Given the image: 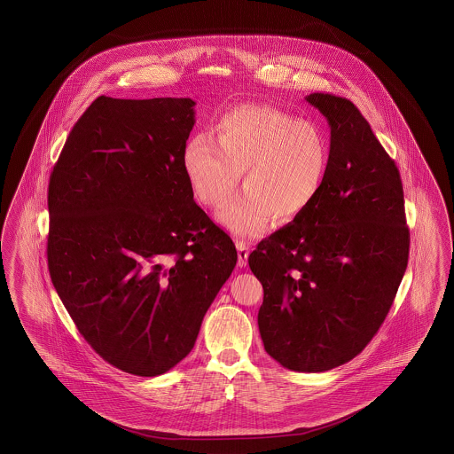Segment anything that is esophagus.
Segmentation results:
<instances>
[{"label":"esophagus","mask_w":454,"mask_h":454,"mask_svg":"<svg viewBox=\"0 0 454 454\" xmlns=\"http://www.w3.org/2000/svg\"><path fill=\"white\" fill-rule=\"evenodd\" d=\"M238 247V266L244 267L247 264V257H249V246L243 243V241H238L236 243Z\"/></svg>","instance_id":"1"}]
</instances>
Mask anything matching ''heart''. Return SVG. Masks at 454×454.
<instances>
[{"label": "heart", "instance_id": "heart-1", "mask_svg": "<svg viewBox=\"0 0 454 454\" xmlns=\"http://www.w3.org/2000/svg\"><path fill=\"white\" fill-rule=\"evenodd\" d=\"M205 134L190 137L182 167L193 195L218 208L243 175L244 192L220 211V222L241 238H254L270 220H297L318 197L330 164V145L313 122L284 111L241 105L223 113Z\"/></svg>", "mask_w": 454, "mask_h": 454}]
</instances>
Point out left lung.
<instances>
[{
  "label": "left lung",
  "mask_w": 454,
  "mask_h": 454,
  "mask_svg": "<svg viewBox=\"0 0 454 454\" xmlns=\"http://www.w3.org/2000/svg\"><path fill=\"white\" fill-rule=\"evenodd\" d=\"M330 122L320 193L297 220L257 244L249 267L264 300V349L297 372L351 361L386 320L409 262L410 231L395 162L354 103L311 93Z\"/></svg>",
  "instance_id": "left-lung-1"
}]
</instances>
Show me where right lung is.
I'll return each mask as SVG.
<instances>
[{"label": "right lung", "mask_w": 454, "mask_h": 454, "mask_svg": "<svg viewBox=\"0 0 454 454\" xmlns=\"http://www.w3.org/2000/svg\"><path fill=\"white\" fill-rule=\"evenodd\" d=\"M193 106L101 95L49 180L52 284L95 353L134 376H160L193 349L238 261L182 167Z\"/></svg>", "instance_id": "add662e5"}]
</instances>
